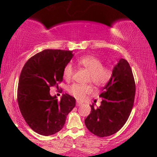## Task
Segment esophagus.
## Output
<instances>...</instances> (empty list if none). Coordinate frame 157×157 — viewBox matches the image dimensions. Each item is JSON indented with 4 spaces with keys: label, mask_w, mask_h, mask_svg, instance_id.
<instances>
[{
    "label": "esophagus",
    "mask_w": 157,
    "mask_h": 157,
    "mask_svg": "<svg viewBox=\"0 0 157 157\" xmlns=\"http://www.w3.org/2000/svg\"><path fill=\"white\" fill-rule=\"evenodd\" d=\"M82 102H81L77 101L76 105H77V106H80V105H82Z\"/></svg>",
    "instance_id": "1"
}]
</instances>
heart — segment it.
I'll return each mask as SVG.
<instances>
[{"mask_svg": "<svg viewBox=\"0 0 157 157\" xmlns=\"http://www.w3.org/2000/svg\"><path fill=\"white\" fill-rule=\"evenodd\" d=\"M77 63L86 68L89 72V80L97 86H104L109 82L111 77V70L109 67L102 66L100 58L94 55H85L77 59ZM74 73L73 66L71 63L64 66L63 75L66 79H70ZM68 91L77 100H82L92 91V88L89 85L73 84L68 88Z\"/></svg>", "mask_w": 157, "mask_h": 157, "instance_id": "b5f03b06", "label": "heart"}]
</instances>
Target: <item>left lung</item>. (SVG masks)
<instances>
[{
  "label": "left lung",
  "instance_id": "obj_1",
  "mask_svg": "<svg viewBox=\"0 0 157 157\" xmlns=\"http://www.w3.org/2000/svg\"><path fill=\"white\" fill-rule=\"evenodd\" d=\"M134 78L130 65L121 58L113 68L111 79L102 90L100 107L91 105V113L85 120L90 132L100 137L117 132L128 119L134 105Z\"/></svg>",
  "mask_w": 157,
  "mask_h": 157
}]
</instances>
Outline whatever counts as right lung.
Instances as JSON below:
<instances>
[{
    "label": "right lung",
    "mask_w": 157,
    "mask_h": 157,
    "mask_svg": "<svg viewBox=\"0 0 157 157\" xmlns=\"http://www.w3.org/2000/svg\"><path fill=\"white\" fill-rule=\"evenodd\" d=\"M72 51L46 49L25 63L20 75L17 102L23 117L37 134L50 136L60 131L75 108V97L50 95V87L62 82L63 71L73 57Z\"/></svg>",
    "instance_id": "obj_1"
}]
</instances>
